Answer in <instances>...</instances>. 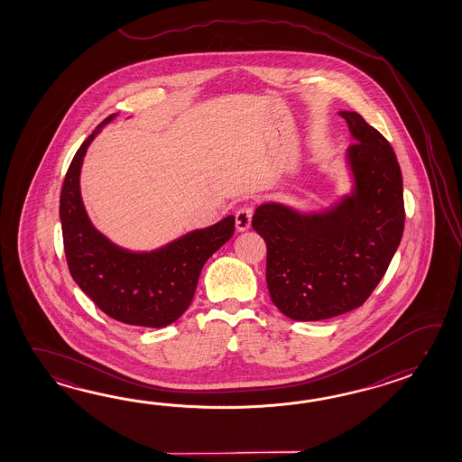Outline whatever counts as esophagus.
<instances>
[{
  "instance_id": "esophagus-1",
  "label": "esophagus",
  "mask_w": 462,
  "mask_h": 462,
  "mask_svg": "<svg viewBox=\"0 0 462 462\" xmlns=\"http://www.w3.org/2000/svg\"><path fill=\"white\" fill-rule=\"evenodd\" d=\"M253 213H254L253 207H249V205H245V207H241L236 211V227H237V231L249 229Z\"/></svg>"
}]
</instances>
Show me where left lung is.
Instances as JSON below:
<instances>
[{"label":"left lung","instance_id":"1","mask_svg":"<svg viewBox=\"0 0 462 462\" xmlns=\"http://www.w3.org/2000/svg\"><path fill=\"white\" fill-rule=\"evenodd\" d=\"M352 143V195L332 209L302 215L265 203L253 227L267 245L265 281L292 320L332 319L365 304L382 281L404 229L402 170L388 140L356 112H340Z\"/></svg>","mask_w":462,"mask_h":462}]
</instances>
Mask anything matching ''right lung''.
I'll list each match as a JSON object with an SVG mask.
<instances>
[{"instance_id": "right-lung-1", "label": "right lung", "mask_w": 462, "mask_h": 462, "mask_svg": "<svg viewBox=\"0 0 462 462\" xmlns=\"http://www.w3.org/2000/svg\"><path fill=\"white\" fill-rule=\"evenodd\" d=\"M108 116L70 162L60 189V217L70 275L98 309L118 322L160 328L178 320L197 291L203 265L235 235V217L197 229L150 253L110 243L88 219L80 198L82 158Z\"/></svg>"}]
</instances>
